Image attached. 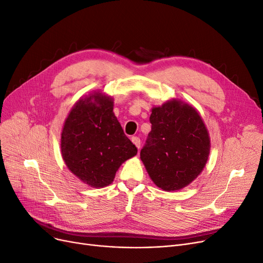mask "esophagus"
Instances as JSON below:
<instances>
[{"mask_svg":"<svg viewBox=\"0 0 263 263\" xmlns=\"http://www.w3.org/2000/svg\"><path fill=\"white\" fill-rule=\"evenodd\" d=\"M131 141L133 142V144H134L135 146H137L138 148H140V147H141V140H140V138H139V137H132Z\"/></svg>","mask_w":263,"mask_h":263,"instance_id":"obj_1","label":"esophagus"}]
</instances>
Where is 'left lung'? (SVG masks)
<instances>
[{"instance_id": "1", "label": "left lung", "mask_w": 263, "mask_h": 263, "mask_svg": "<svg viewBox=\"0 0 263 263\" xmlns=\"http://www.w3.org/2000/svg\"><path fill=\"white\" fill-rule=\"evenodd\" d=\"M152 131L141 149L151 179L163 191H178L195 180L207 162L209 134L197 110L178 100L154 107Z\"/></svg>"}]
</instances>
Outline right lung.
<instances>
[{
	"mask_svg": "<svg viewBox=\"0 0 263 263\" xmlns=\"http://www.w3.org/2000/svg\"><path fill=\"white\" fill-rule=\"evenodd\" d=\"M114 102L100 92L76 103L62 132V155L69 170L92 187L114 181L121 163L138 148L114 115Z\"/></svg>",
	"mask_w": 263,
	"mask_h": 263,
	"instance_id": "1",
	"label": "right lung"
}]
</instances>
